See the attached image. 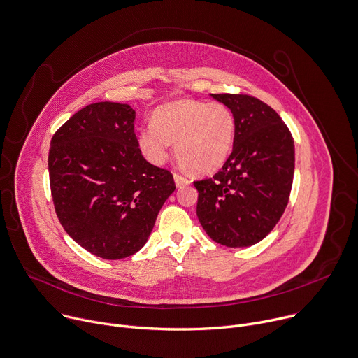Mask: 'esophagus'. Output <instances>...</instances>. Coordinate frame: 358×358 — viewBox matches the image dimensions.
<instances>
[{
	"mask_svg": "<svg viewBox=\"0 0 358 358\" xmlns=\"http://www.w3.org/2000/svg\"><path fill=\"white\" fill-rule=\"evenodd\" d=\"M173 179H175V185H176V187H183V186H187V185H190V180L187 179V178H185V176H182V175H178V173H175L173 175Z\"/></svg>",
	"mask_w": 358,
	"mask_h": 358,
	"instance_id": "34e87169",
	"label": "esophagus"
}]
</instances>
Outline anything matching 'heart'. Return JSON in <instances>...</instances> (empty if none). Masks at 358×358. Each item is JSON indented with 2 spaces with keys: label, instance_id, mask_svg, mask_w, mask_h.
<instances>
[{
  "label": "heart",
  "instance_id": "b5f03b06",
  "mask_svg": "<svg viewBox=\"0 0 358 358\" xmlns=\"http://www.w3.org/2000/svg\"><path fill=\"white\" fill-rule=\"evenodd\" d=\"M236 118L222 103L173 100L159 106L151 125L138 132V148L152 165L166 164L171 142L183 168L211 175L229 161L236 141Z\"/></svg>",
  "mask_w": 358,
  "mask_h": 358
}]
</instances>
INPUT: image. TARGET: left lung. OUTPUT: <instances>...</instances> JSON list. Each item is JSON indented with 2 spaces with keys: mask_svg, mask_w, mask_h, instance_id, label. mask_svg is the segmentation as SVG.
I'll return each mask as SVG.
<instances>
[{
  "mask_svg": "<svg viewBox=\"0 0 358 358\" xmlns=\"http://www.w3.org/2000/svg\"><path fill=\"white\" fill-rule=\"evenodd\" d=\"M236 118L234 148L220 172L194 182L197 219L207 236L231 248L264 240L288 204L295 145L288 127L261 100L245 94H210Z\"/></svg>",
  "mask_w": 358,
  "mask_h": 358,
  "instance_id": "obj_1",
  "label": "left lung"
}]
</instances>
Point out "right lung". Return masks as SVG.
Here are the masks:
<instances>
[{
	"mask_svg": "<svg viewBox=\"0 0 358 358\" xmlns=\"http://www.w3.org/2000/svg\"><path fill=\"white\" fill-rule=\"evenodd\" d=\"M129 104L100 101L71 115L53 135L48 158L57 219L80 247L121 259L148 241L175 192L173 176L142 157Z\"/></svg>",
	"mask_w": 358,
	"mask_h": 358,
	"instance_id": "right-lung-1",
	"label": "right lung"
}]
</instances>
